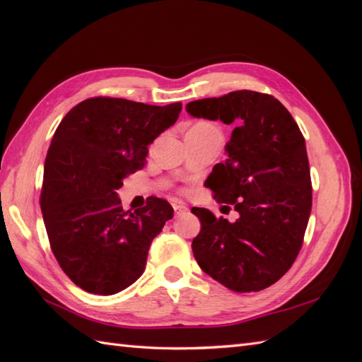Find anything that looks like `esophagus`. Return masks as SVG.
<instances>
[{
    "instance_id": "1",
    "label": "esophagus",
    "mask_w": 362,
    "mask_h": 362,
    "mask_svg": "<svg viewBox=\"0 0 362 362\" xmlns=\"http://www.w3.org/2000/svg\"><path fill=\"white\" fill-rule=\"evenodd\" d=\"M173 210H175V214L180 217V216H182V214H185V213L189 211V206L185 205L184 202L177 201V202H173Z\"/></svg>"
}]
</instances>
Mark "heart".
Returning <instances> with one entry per match:
<instances>
[{
  "mask_svg": "<svg viewBox=\"0 0 362 362\" xmlns=\"http://www.w3.org/2000/svg\"><path fill=\"white\" fill-rule=\"evenodd\" d=\"M194 128H205V129H214L211 125H208V124H198L196 125Z\"/></svg>",
  "mask_w": 362,
  "mask_h": 362,
  "instance_id": "1",
  "label": "heart"
}]
</instances>
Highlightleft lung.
Here are the masks:
<instances>
[{"label":"left lung","instance_id":"left-lung-1","mask_svg":"<svg viewBox=\"0 0 362 362\" xmlns=\"http://www.w3.org/2000/svg\"><path fill=\"white\" fill-rule=\"evenodd\" d=\"M193 117L231 125L226 160L205 181L217 202L231 204L235 222L193 206L201 233L192 249L199 267L237 293L259 291L281 279L298 257L313 205L305 139L276 98L252 90L192 101Z\"/></svg>","mask_w":362,"mask_h":362}]
</instances>
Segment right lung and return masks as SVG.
<instances>
[{
  "instance_id": "1",
  "label": "right lung",
  "mask_w": 362,
  "mask_h": 362,
  "mask_svg": "<svg viewBox=\"0 0 362 362\" xmlns=\"http://www.w3.org/2000/svg\"><path fill=\"white\" fill-rule=\"evenodd\" d=\"M181 108L98 96L76 104L54 133L40 208L54 257L84 291L110 296L145 272L149 246L173 208L149 196L144 208L125 211L117 190L145 166L148 145Z\"/></svg>"
}]
</instances>
